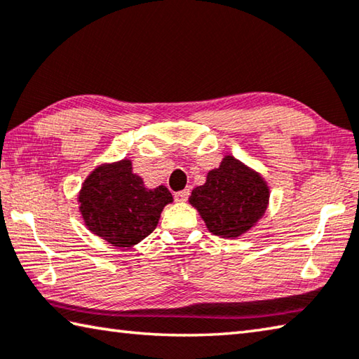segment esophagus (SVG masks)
Returning <instances> with one entry per match:
<instances>
[{"label": "esophagus", "instance_id": "34e87169", "mask_svg": "<svg viewBox=\"0 0 359 359\" xmlns=\"http://www.w3.org/2000/svg\"><path fill=\"white\" fill-rule=\"evenodd\" d=\"M188 196H190V190H182V191L174 193V199L179 202H185L188 199Z\"/></svg>", "mask_w": 359, "mask_h": 359}]
</instances>
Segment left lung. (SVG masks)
I'll list each match as a JSON object with an SVG mask.
<instances>
[{"instance_id": "1", "label": "left lung", "mask_w": 359, "mask_h": 359, "mask_svg": "<svg viewBox=\"0 0 359 359\" xmlns=\"http://www.w3.org/2000/svg\"><path fill=\"white\" fill-rule=\"evenodd\" d=\"M190 202L215 236L238 237L264 215L269 188L259 174L227 155L205 184L194 188Z\"/></svg>"}]
</instances>
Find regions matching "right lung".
Segmentation results:
<instances>
[{"mask_svg": "<svg viewBox=\"0 0 359 359\" xmlns=\"http://www.w3.org/2000/svg\"><path fill=\"white\" fill-rule=\"evenodd\" d=\"M78 199L89 231L114 246H132L155 229L172 194L163 185L149 190L130 160H122L97 168Z\"/></svg>", "mask_w": 359, "mask_h": 359, "instance_id": "obj_1", "label": "right lung"}]
</instances>
